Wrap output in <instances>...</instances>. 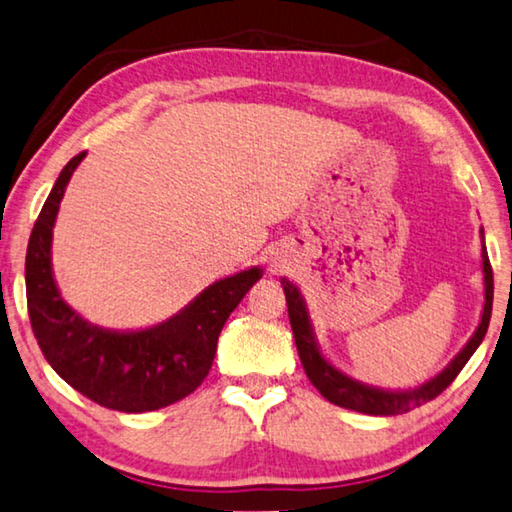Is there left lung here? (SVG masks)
I'll list each match as a JSON object with an SVG mask.
<instances>
[{
    "label": "left lung",
    "instance_id": "1",
    "mask_svg": "<svg viewBox=\"0 0 512 512\" xmlns=\"http://www.w3.org/2000/svg\"><path fill=\"white\" fill-rule=\"evenodd\" d=\"M483 233V231H481ZM483 279H485V306H483V317L476 333L472 335V340L467 342L465 349L451 360V365L445 372H440L435 379L429 383L420 385L415 390H406V392H388V390H379V388H367V385L358 383L354 379H349L342 372L335 370L329 363H326L324 356L317 349L315 335L311 329V322H308V313L304 306V299H301L299 290L292 286L288 279L281 281L283 292H286V301H288V317H290V326L292 333H295V345L299 351L301 365H304V372L311 383L320 390V395L324 399H329L331 404L349 408V410H358V413L365 415H401L408 413L417 406L426 404L440 395L442 390H447L451 383H454L456 376L463 370L465 363L476 351V347L481 345V340L485 338V331H488L490 324V315H492V295H494V279H492V265L488 258V251H485L483 245Z\"/></svg>",
    "mask_w": 512,
    "mask_h": 512
}]
</instances>
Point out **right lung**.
Returning a JSON list of instances; mask_svg holds the SVG:
<instances>
[{
    "label": "right lung",
    "mask_w": 512,
    "mask_h": 512,
    "mask_svg": "<svg viewBox=\"0 0 512 512\" xmlns=\"http://www.w3.org/2000/svg\"><path fill=\"white\" fill-rule=\"evenodd\" d=\"M83 156L86 152L63 167L33 224L24 265L31 329L47 363L83 397L120 413L165 408L206 379L224 322L263 272L251 267L213 283L154 329L115 333L81 320L58 295L49 254L58 204Z\"/></svg>",
    "instance_id": "obj_1"
}]
</instances>
